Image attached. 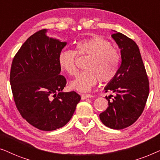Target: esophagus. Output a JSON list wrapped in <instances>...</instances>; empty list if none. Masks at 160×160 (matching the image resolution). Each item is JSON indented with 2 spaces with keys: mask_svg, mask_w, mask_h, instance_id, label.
I'll list each match as a JSON object with an SVG mask.
<instances>
[{
  "mask_svg": "<svg viewBox=\"0 0 160 160\" xmlns=\"http://www.w3.org/2000/svg\"><path fill=\"white\" fill-rule=\"evenodd\" d=\"M93 96L92 95H89V94H82V95H81V98H82V100H84V99H87V98H92Z\"/></svg>",
  "mask_w": 160,
  "mask_h": 160,
  "instance_id": "34e87169",
  "label": "esophagus"
}]
</instances>
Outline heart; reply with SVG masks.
<instances>
[{
  "mask_svg": "<svg viewBox=\"0 0 160 160\" xmlns=\"http://www.w3.org/2000/svg\"><path fill=\"white\" fill-rule=\"evenodd\" d=\"M88 56L85 70L73 82L71 88L80 92H88L99 82H109L117 75L121 63L119 51L112 47L108 41L100 36L84 39L76 43V51L64 49L58 55V62L62 70L70 76L78 73L77 55Z\"/></svg>",
  "mask_w": 160,
  "mask_h": 160,
  "instance_id": "b5f03b06",
  "label": "heart"
}]
</instances>
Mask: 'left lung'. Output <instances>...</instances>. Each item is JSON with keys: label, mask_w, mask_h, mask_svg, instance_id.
Listing matches in <instances>:
<instances>
[{"label": "left lung", "mask_w": 160, "mask_h": 160, "mask_svg": "<svg viewBox=\"0 0 160 160\" xmlns=\"http://www.w3.org/2000/svg\"><path fill=\"white\" fill-rule=\"evenodd\" d=\"M111 36L121 49L122 62L117 75L105 87L106 92L112 91L115 95L106 97L108 107L100 119L108 128L122 130L132 125L143 113L149 82L136 43L121 32Z\"/></svg>", "instance_id": "1"}]
</instances>
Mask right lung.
<instances>
[{"mask_svg":"<svg viewBox=\"0 0 160 160\" xmlns=\"http://www.w3.org/2000/svg\"><path fill=\"white\" fill-rule=\"evenodd\" d=\"M38 30L28 38L13 59L10 84L22 117L37 129L52 131L71 119L81 97L63 92L66 78L60 75L58 55L66 42Z\"/></svg>","mask_w":160,"mask_h":160,"instance_id":"add662e5","label":"right lung"}]
</instances>
